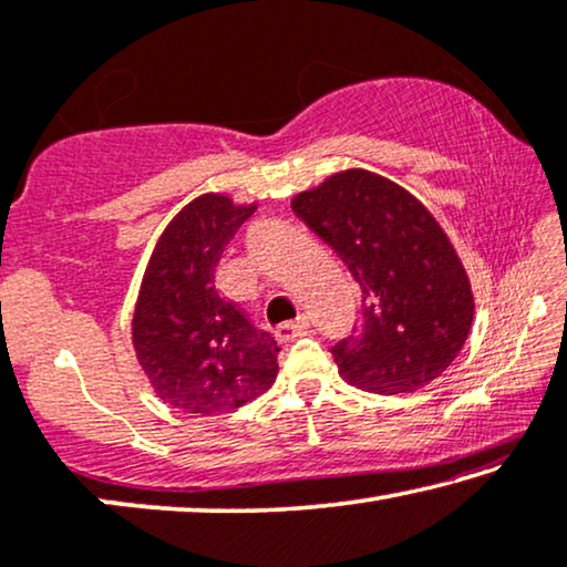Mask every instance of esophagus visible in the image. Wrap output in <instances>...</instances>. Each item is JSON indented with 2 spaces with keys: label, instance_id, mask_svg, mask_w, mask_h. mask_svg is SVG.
<instances>
[{
  "label": "esophagus",
  "instance_id": "1",
  "mask_svg": "<svg viewBox=\"0 0 567 567\" xmlns=\"http://www.w3.org/2000/svg\"><path fill=\"white\" fill-rule=\"evenodd\" d=\"M308 326H310L308 316H300V318H295V320H287V323H282V326H277L275 336L280 338V341H292V338H298V336L306 333Z\"/></svg>",
  "mask_w": 567,
  "mask_h": 567
}]
</instances>
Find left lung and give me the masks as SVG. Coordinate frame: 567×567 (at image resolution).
Here are the masks:
<instances>
[{
    "instance_id": "8db88e82",
    "label": "left lung",
    "mask_w": 567,
    "mask_h": 567,
    "mask_svg": "<svg viewBox=\"0 0 567 567\" xmlns=\"http://www.w3.org/2000/svg\"><path fill=\"white\" fill-rule=\"evenodd\" d=\"M292 210L351 269L364 328L331 353L346 382L377 394L427 386L453 364L473 323L466 267L422 203L364 167L300 190Z\"/></svg>"
}]
</instances>
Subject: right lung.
Returning a JSON list of instances; mask_svg holds the SVG:
<instances>
[{
	"label": "right lung",
	"instance_id": "1",
	"mask_svg": "<svg viewBox=\"0 0 567 567\" xmlns=\"http://www.w3.org/2000/svg\"><path fill=\"white\" fill-rule=\"evenodd\" d=\"M257 210L203 193L165 226L142 275L132 346L159 400L190 415H218L265 394L277 379V343L216 290L226 244Z\"/></svg>",
	"mask_w": 567,
	"mask_h": 567
}]
</instances>
